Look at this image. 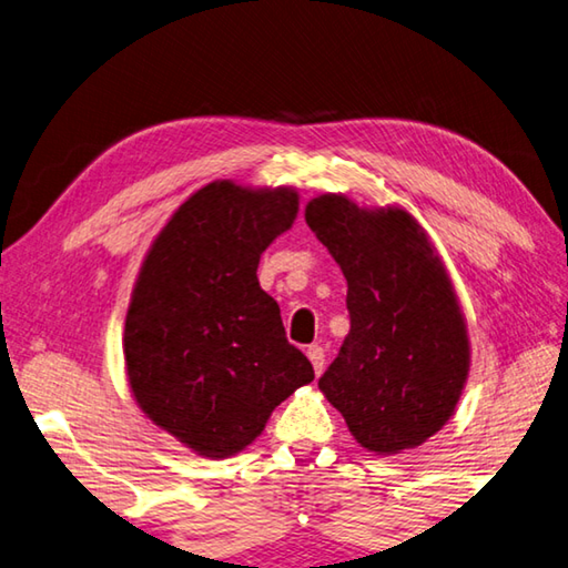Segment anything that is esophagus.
<instances>
[{
    "instance_id": "obj_1",
    "label": "esophagus",
    "mask_w": 568,
    "mask_h": 568,
    "mask_svg": "<svg viewBox=\"0 0 568 568\" xmlns=\"http://www.w3.org/2000/svg\"><path fill=\"white\" fill-rule=\"evenodd\" d=\"M305 353H307V358H311V363H313L315 376H321L323 368H325V351L321 348V345H307Z\"/></svg>"
}]
</instances>
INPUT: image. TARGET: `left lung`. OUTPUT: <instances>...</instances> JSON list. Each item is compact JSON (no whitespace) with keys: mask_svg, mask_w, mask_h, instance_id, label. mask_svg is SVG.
<instances>
[{"mask_svg":"<svg viewBox=\"0 0 568 568\" xmlns=\"http://www.w3.org/2000/svg\"><path fill=\"white\" fill-rule=\"evenodd\" d=\"M305 223L348 281L351 333L318 388L373 454L426 444L454 416L470 365L444 261L403 207L325 192L305 205Z\"/></svg>","mask_w":568,"mask_h":568,"instance_id":"obj_1","label":"left lung"}]
</instances>
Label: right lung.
<instances>
[{"instance_id":"1","label":"right lung","mask_w":568,"mask_h":568,"mask_svg":"<svg viewBox=\"0 0 568 568\" xmlns=\"http://www.w3.org/2000/svg\"><path fill=\"white\" fill-rule=\"evenodd\" d=\"M295 215L293 187L215 180L175 210L140 267L122 338L130 390L197 456L240 454L315 378L255 275Z\"/></svg>"}]
</instances>
